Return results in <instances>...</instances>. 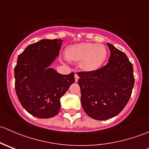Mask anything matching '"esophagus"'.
Returning <instances> with one entry per match:
<instances>
[{
	"label": "esophagus",
	"mask_w": 149,
	"mask_h": 149,
	"mask_svg": "<svg viewBox=\"0 0 149 149\" xmlns=\"http://www.w3.org/2000/svg\"><path fill=\"white\" fill-rule=\"evenodd\" d=\"M79 76H78V74H75V81H76V82H77L78 81V80H79Z\"/></svg>",
	"instance_id": "esophagus-1"
}]
</instances>
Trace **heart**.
<instances>
[{
    "label": "heart",
    "instance_id": "heart-1",
    "mask_svg": "<svg viewBox=\"0 0 149 149\" xmlns=\"http://www.w3.org/2000/svg\"><path fill=\"white\" fill-rule=\"evenodd\" d=\"M65 54L69 60L81 61L80 65L86 71L97 70L107 58L106 48L102 45L84 42L68 47Z\"/></svg>",
    "mask_w": 149,
    "mask_h": 149
}]
</instances>
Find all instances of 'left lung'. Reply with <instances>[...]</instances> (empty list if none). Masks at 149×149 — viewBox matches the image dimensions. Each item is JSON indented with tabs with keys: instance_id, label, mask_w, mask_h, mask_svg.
<instances>
[{
	"instance_id": "1",
	"label": "left lung",
	"mask_w": 149,
	"mask_h": 149,
	"mask_svg": "<svg viewBox=\"0 0 149 149\" xmlns=\"http://www.w3.org/2000/svg\"><path fill=\"white\" fill-rule=\"evenodd\" d=\"M107 45L111 53L106 65L77 73L84 110L98 120L110 119L124 109L135 82L133 65L125 54L109 43Z\"/></svg>"
}]
</instances>
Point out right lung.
<instances>
[{
    "mask_svg": "<svg viewBox=\"0 0 149 149\" xmlns=\"http://www.w3.org/2000/svg\"><path fill=\"white\" fill-rule=\"evenodd\" d=\"M63 40H42L26 47L14 68L15 89L21 104L39 118L58 113L60 99L74 83V73L62 75L47 68L59 54Z\"/></svg>",
    "mask_w": 149,
    "mask_h": 149,
    "instance_id": "add662e5",
    "label": "right lung"
}]
</instances>
